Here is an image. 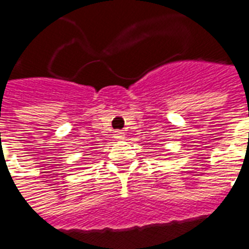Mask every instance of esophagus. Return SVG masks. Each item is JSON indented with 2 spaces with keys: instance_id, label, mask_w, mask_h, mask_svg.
<instances>
[{
  "instance_id": "34e87169",
  "label": "esophagus",
  "mask_w": 249,
  "mask_h": 249,
  "mask_svg": "<svg viewBox=\"0 0 249 249\" xmlns=\"http://www.w3.org/2000/svg\"><path fill=\"white\" fill-rule=\"evenodd\" d=\"M115 139L117 140H124L125 139V133L123 132V130H115Z\"/></svg>"
}]
</instances>
